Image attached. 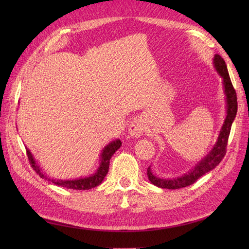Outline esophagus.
Masks as SVG:
<instances>
[{"instance_id": "esophagus-1", "label": "esophagus", "mask_w": 249, "mask_h": 249, "mask_svg": "<svg viewBox=\"0 0 249 249\" xmlns=\"http://www.w3.org/2000/svg\"><path fill=\"white\" fill-rule=\"evenodd\" d=\"M145 130V124H143L141 119H133L129 126V134L130 136L138 138L143 135Z\"/></svg>"}]
</instances>
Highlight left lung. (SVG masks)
<instances>
[{
	"mask_svg": "<svg viewBox=\"0 0 249 249\" xmlns=\"http://www.w3.org/2000/svg\"><path fill=\"white\" fill-rule=\"evenodd\" d=\"M213 64L216 71L219 73V76L222 79L223 84V92L225 95V104H227V115H225L224 123L221 126V130L218 135L217 141L214 144L213 148L210 150V153L207 154L202 159L195 164V166L191 168L190 171H188L185 175L173 178H161L154 176V173L150 169V166L147 168V177L150 180V183L154 184L157 187L163 188V189H179L187 186H190L193 183L202 177L205 173L214 169L218 164L221 162L225 155V148L228 145V140L230 136L231 127L232 122L235 120L237 110H238V103H237V94L235 89L232 87L230 74L228 71L227 64L220 55L216 54L213 59Z\"/></svg>",
	"mask_w": 249,
	"mask_h": 249,
	"instance_id": "1",
	"label": "left lung"
}]
</instances>
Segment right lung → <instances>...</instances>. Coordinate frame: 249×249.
I'll list each match as a JSON object with an SVG mask.
<instances>
[{
    "label": "right lung",
    "mask_w": 249,
    "mask_h": 249,
    "mask_svg": "<svg viewBox=\"0 0 249 249\" xmlns=\"http://www.w3.org/2000/svg\"><path fill=\"white\" fill-rule=\"evenodd\" d=\"M120 146H122V141H120L119 139H116L114 141L110 142L109 144H107L106 146L103 148L102 153H101L99 168L96 169V171L93 173V175L89 176V177H85V178H74V179H56V178L54 179V178H50L48 176H46L42 172L39 165L36 163L31 152H30L28 148H26V149H27V155H28V159H29L30 163L32 164L33 169L36 171V173H38L40 178H46L48 180H51V182H53V184H55V185L69 188V189L89 190V189H91V188L99 186L103 182V179L105 178V177H106V175L109 171L110 159Z\"/></svg>",
    "instance_id": "right-lung-1"
}]
</instances>
